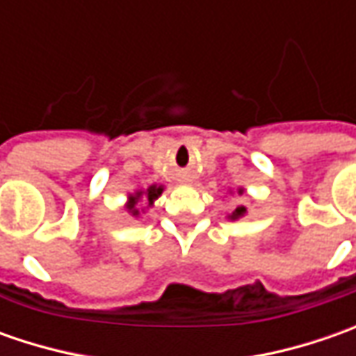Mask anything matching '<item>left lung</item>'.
Masks as SVG:
<instances>
[{"label": "left lung", "mask_w": 356, "mask_h": 356, "mask_svg": "<svg viewBox=\"0 0 356 356\" xmlns=\"http://www.w3.org/2000/svg\"><path fill=\"white\" fill-rule=\"evenodd\" d=\"M239 192H241V190H239ZM243 213H245V208H243V206H238V208H236V212L232 213L229 218H232V220H236V218H239V216H243Z\"/></svg>", "instance_id": "left-lung-1"}]
</instances>
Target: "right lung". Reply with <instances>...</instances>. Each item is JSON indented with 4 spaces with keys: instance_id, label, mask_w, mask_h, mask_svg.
<instances>
[{
    "instance_id": "1",
    "label": "right lung",
    "mask_w": 356,
    "mask_h": 356,
    "mask_svg": "<svg viewBox=\"0 0 356 356\" xmlns=\"http://www.w3.org/2000/svg\"><path fill=\"white\" fill-rule=\"evenodd\" d=\"M160 194H162V186H150V188L146 190V194H144V192H136V196H130L129 210L132 212V216H138V208H136V204H138L140 196H146L148 204H152Z\"/></svg>"
}]
</instances>
